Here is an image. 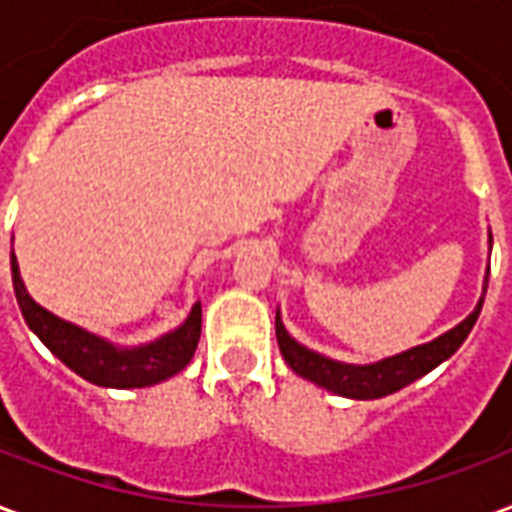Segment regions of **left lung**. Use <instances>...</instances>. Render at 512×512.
I'll return each instance as SVG.
<instances>
[{
    "label": "left lung",
    "instance_id": "1",
    "mask_svg": "<svg viewBox=\"0 0 512 512\" xmlns=\"http://www.w3.org/2000/svg\"><path fill=\"white\" fill-rule=\"evenodd\" d=\"M491 241V235H488ZM488 290V268H485L483 279V296ZM483 296L477 301L466 318H463L458 326H452L450 332H444L436 340H430L425 345H414L403 354L386 356L381 362H373V365H348V362H337V359H329V356L312 351L307 345H301L299 340H293L285 329V323L279 318L277 310V343L279 351H282V359L288 362L290 370L296 376L307 378L312 384L329 389L334 395L354 397V400H376V397H386L403 389V386L414 384L417 378H422L425 373H430L433 367H439L441 362H447L458 348L463 345V340L469 337L472 326L477 323V315L483 310Z\"/></svg>",
    "mask_w": 512,
    "mask_h": 512
}]
</instances>
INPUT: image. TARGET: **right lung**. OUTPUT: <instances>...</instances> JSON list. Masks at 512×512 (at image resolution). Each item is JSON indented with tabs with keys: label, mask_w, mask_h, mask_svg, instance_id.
<instances>
[{
	"label": "right lung",
	"mask_w": 512,
	"mask_h": 512,
	"mask_svg": "<svg viewBox=\"0 0 512 512\" xmlns=\"http://www.w3.org/2000/svg\"><path fill=\"white\" fill-rule=\"evenodd\" d=\"M10 271H13L18 307L29 329L38 334L40 343L46 345L62 365L71 367L76 376H82L90 384L109 386V389H139V386L161 384L189 365L197 351L202 332L200 301L191 307L189 318L180 323L178 329L161 334L153 343L123 348L87 332L76 323L62 321L54 312L40 307L27 293L13 252H10Z\"/></svg>",
	"instance_id": "obj_1"
}]
</instances>
